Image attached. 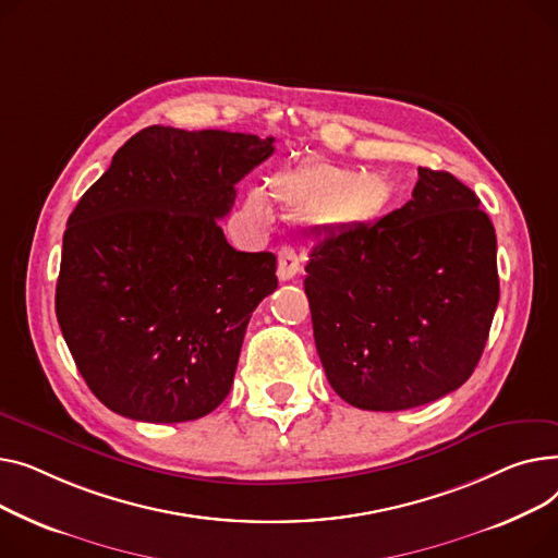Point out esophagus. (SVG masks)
<instances>
[{
	"instance_id": "1",
	"label": "esophagus",
	"mask_w": 558,
	"mask_h": 558,
	"mask_svg": "<svg viewBox=\"0 0 558 558\" xmlns=\"http://www.w3.org/2000/svg\"><path fill=\"white\" fill-rule=\"evenodd\" d=\"M300 268H302V256L294 252L292 247H281L279 264H277V277L281 281H288L300 272Z\"/></svg>"
}]
</instances>
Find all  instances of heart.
I'll use <instances>...</instances> for the list:
<instances>
[{
	"mask_svg": "<svg viewBox=\"0 0 558 558\" xmlns=\"http://www.w3.org/2000/svg\"><path fill=\"white\" fill-rule=\"evenodd\" d=\"M270 198L292 214H306L313 225L336 227L374 216L387 198V184L374 173L355 175L329 161H308L275 173ZM243 207L258 225H268L272 218L264 189H250Z\"/></svg>",
	"mask_w": 558,
	"mask_h": 558,
	"instance_id": "1",
	"label": "heart"
}]
</instances>
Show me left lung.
I'll return each mask as SVG.
<instances>
[{
    "instance_id": "left-lung-1",
    "label": "left lung",
    "mask_w": 558,
    "mask_h": 558,
    "mask_svg": "<svg viewBox=\"0 0 558 558\" xmlns=\"http://www.w3.org/2000/svg\"><path fill=\"white\" fill-rule=\"evenodd\" d=\"M496 250L477 195L433 169H418L401 209L324 234L304 290L336 395L360 410L397 412L462 387L500 300Z\"/></svg>"
}]
</instances>
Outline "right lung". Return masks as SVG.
<instances>
[{
	"instance_id": "1",
	"label": "right lung",
	"mask_w": 558,
	"mask_h": 558,
	"mask_svg": "<svg viewBox=\"0 0 558 558\" xmlns=\"http://www.w3.org/2000/svg\"><path fill=\"white\" fill-rule=\"evenodd\" d=\"M275 137L150 125L78 201L62 236L56 317L92 395L148 423L193 421L234 383L272 252H239L218 220Z\"/></svg>"
}]
</instances>
